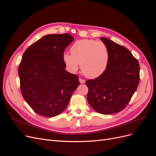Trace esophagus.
<instances>
[{"instance_id": "esophagus-1", "label": "esophagus", "mask_w": 156, "mask_h": 156, "mask_svg": "<svg viewBox=\"0 0 156 156\" xmlns=\"http://www.w3.org/2000/svg\"><path fill=\"white\" fill-rule=\"evenodd\" d=\"M79 82H80V83H81V84H83V83H85V81H84V80H83V79L79 78Z\"/></svg>"}]
</instances>
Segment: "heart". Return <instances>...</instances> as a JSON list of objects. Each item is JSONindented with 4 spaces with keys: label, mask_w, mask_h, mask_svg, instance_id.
Returning a JSON list of instances; mask_svg holds the SVG:
<instances>
[{
    "label": "heart",
    "mask_w": 156,
    "mask_h": 156,
    "mask_svg": "<svg viewBox=\"0 0 156 156\" xmlns=\"http://www.w3.org/2000/svg\"><path fill=\"white\" fill-rule=\"evenodd\" d=\"M63 60L70 72H76L81 64L83 73L87 77L94 79L105 72L109 61V53L102 41L80 40L72 46L71 54L63 55Z\"/></svg>",
    "instance_id": "heart-1"
}]
</instances>
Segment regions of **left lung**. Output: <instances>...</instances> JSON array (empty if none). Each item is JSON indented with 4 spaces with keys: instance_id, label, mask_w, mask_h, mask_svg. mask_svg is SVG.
<instances>
[{
    "instance_id": "left-lung-1",
    "label": "left lung",
    "mask_w": 156,
    "mask_h": 156,
    "mask_svg": "<svg viewBox=\"0 0 156 156\" xmlns=\"http://www.w3.org/2000/svg\"><path fill=\"white\" fill-rule=\"evenodd\" d=\"M109 61L105 72L86 81L88 102L96 112L110 115L122 111L136 91L140 79L138 60L125 47L106 37Z\"/></svg>"
}]
</instances>
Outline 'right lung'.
Listing matches in <instances>:
<instances>
[{
  "mask_svg": "<svg viewBox=\"0 0 156 156\" xmlns=\"http://www.w3.org/2000/svg\"><path fill=\"white\" fill-rule=\"evenodd\" d=\"M73 37L68 34H49L28 48L19 66L22 95L37 114L53 117L63 112L79 84L63 60L64 51Z\"/></svg>",
  "mask_w": 156,
  "mask_h": 156,
  "instance_id": "obj_1",
  "label": "right lung"
}]
</instances>
